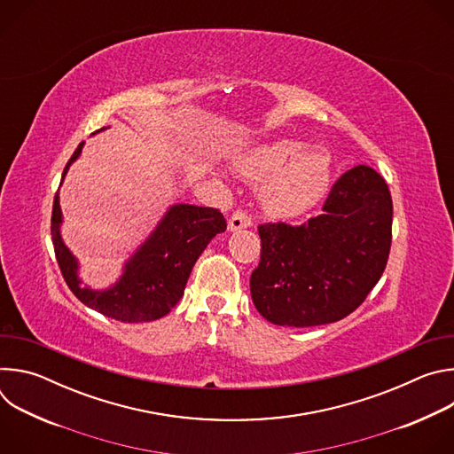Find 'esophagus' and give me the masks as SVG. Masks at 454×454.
<instances>
[{
    "label": "esophagus",
    "mask_w": 454,
    "mask_h": 454,
    "mask_svg": "<svg viewBox=\"0 0 454 454\" xmlns=\"http://www.w3.org/2000/svg\"><path fill=\"white\" fill-rule=\"evenodd\" d=\"M253 224L251 217L247 215V212L244 210H237L231 217H230V223H228V228L231 231H237V230H242V228H249Z\"/></svg>",
    "instance_id": "obj_1"
}]
</instances>
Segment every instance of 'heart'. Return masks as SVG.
Listing matches in <instances>:
<instances>
[{
    "instance_id": "obj_1",
    "label": "heart",
    "mask_w": 454,
    "mask_h": 454,
    "mask_svg": "<svg viewBox=\"0 0 454 454\" xmlns=\"http://www.w3.org/2000/svg\"><path fill=\"white\" fill-rule=\"evenodd\" d=\"M239 172L254 181H266L262 200L266 210L282 219L303 215L329 192L333 158L325 149H301L280 140L253 149L237 160Z\"/></svg>"
}]
</instances>
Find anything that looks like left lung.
<instances>
[{"label": "left lung", "mask_w": 454, "mask_h": 454, "mask_svg": "<svg viewBox=\"0 0 454 454\" xmlns=\"http://www.w3.org/2000/svg\"><path fill=\"white\" fill-rule=\"evenodd\" d=\"M392 217L386 181L357 165L333 184L321 215L258 226L261 262L249 278L256 310L282 327L325 325L354 312L382 277Z\"/></svg>", "instance_id": "1"}]
</instances>
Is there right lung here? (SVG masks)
Listing matches in <instances>:
<instances>
[{"mask_svg":"<svg viewBox=\"0 0 454 454\" xmlns=\"http://www.w3.org/2000/svg\"><path fill=\"white\" fill-rule=\"evenodd\" d=\"M104 129V127H102ZM100 129V131H102ZM81 144L64 167L62 179L82 151ZM62 212L59 193L51 210V242L60 273L72 293L100 314L123 321H154L170 312L181 300L193 264L208 242L226 230V219L217 208L174 205L156 230L123 266L120 280L104 291L81 286L79 262L60 237Z\"/></svg>","mask_w":454,"mask_h":454,"instance_id":"right-lung-1","label":"right lung"}]
</instances>
